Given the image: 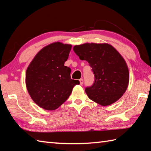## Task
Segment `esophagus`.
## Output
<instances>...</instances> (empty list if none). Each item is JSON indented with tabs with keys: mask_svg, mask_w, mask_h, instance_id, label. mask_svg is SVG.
<instances>
[{
	"mask_svg": "<svg viewBox=\"0 0 151 151\" xmlns=\"http://www.w3.org/2000/svg\"><path fill=\"white\" fill-rule=\"evenodd\" d=\"M79 81H80V84H81V85H82L83 83H84V80H83L82 78L80 79Z\"/></svg>",
	"mask_w": 151,
	"mask_h": 151,
	"instance_id": "obj_1",
	"label": "esophagus"
}]
</instances>
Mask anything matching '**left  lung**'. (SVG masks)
Returning a JSON list of instances; mask_svg holds the SVG:
<instances>
[{"instance_id":"8db88e82","label":"left lung","mask_w":151,"mask_h":151,"mask_svg":"<svg viewBox=\"0 0 151 151\" xmlns=\"http://www.w3.org/2000/svg\"><path fill=\"white\" fill-rule=\"evenodd\" d=\"M73 50L81 60L87 61L93 72V84L85 89L91 100L108 106L123 96L129 85V72L115 48L107 43H84L75 45Z\"/></svg>"}]
</instances>
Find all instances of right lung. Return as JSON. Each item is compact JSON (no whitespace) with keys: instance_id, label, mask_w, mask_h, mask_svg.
Returning <instances> with one entry per match:
<instances>
[{"instance_id":"add662e5","label":"right lung","mask_w":151,"mask_h":151,"mask_svg":"<svg viewBox=\"0 0 151 151\" xmlns=\"http://www.w3.org/2000/svg\"><path fill=\"white\" fill-rule=\"evenodd\" d=\"M71 45L60 42L43 48L28 67L26 86L32 99L40 107L54 110L65 102L80 82L70 78V69L64 65Z\"/></svg>"}]
</instances>
